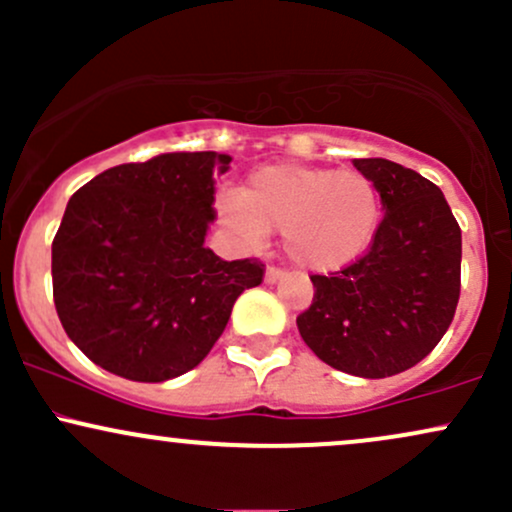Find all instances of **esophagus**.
<instances>
[{
	"label": "esophagus",
	"instance_id": "1",
	"mask_svg": "<svg viewBox=\"0 0 512 512\" xmlns=\"http://www.w3.org/2000/svg\"><path fill=\"white\" fill-rule=\"evenodd\" d=\"M286 272L284 269H276V267H269L267 272H264V284H276L279 279H284Z\"/></svg>",
	"mask_w": 512,
	"mask_h": 512
}]
</instances>
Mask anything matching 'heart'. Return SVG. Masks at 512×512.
I'll use <instances>...</instances> for the list:
<instances>
[{
    "label": "heart",
    "instance_id": "obj_1",
    "mask_svg": "<svg viewBox=\"0 0 512 512\" xmlns=\"http://www.w3.org/2000/svg\"><path fill=\"white\" fill-rule=\"evenodd\" d=\"M216 214L245 245L281 231L286 257L305 272L349 267L373 243L383 199L361 170L322 166H267L248 187L216 195Z\"/></svg>",
    "mask_w": 512,
    "mask_h": 512
}]
</instances>
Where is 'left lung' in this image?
<instances>
[{"mask_svg":"<svg viewBox=\"0 0 512 512\" xmlns=\"http://www.w3.org/2000/svg\"><path fill=\"white\" fill-rule=\"evenodd\" d=\"M383 199V221L361 260L313 274L298 315L303 342L327 366L390 378L431 354L460 301L462 231L440 187L387 158H354Z\"/></svg>","mask_w":512,"mask_h":512,"instance_id":"obj_1","label":"left lung"}]
</instances>
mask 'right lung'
Masks as SVG:
<instances>
[{"label": "right lung", "mask_w": 512, "mask_h": 512, "mask_svg": "<svg viewBox=\"0 0 512 512\" xmlns=\"http://www.w3.org/2000/svg\"><path fill=\"white\" fill-rule=\"evenodd\" d=\"M231 156L173 151L108 168L76 190L52 240V296L69 339L137 383L187 373L226 330L264 264L226 262L204 238L214 175Z\"/></svg>", "instance_id": "1"}]
</instances>
